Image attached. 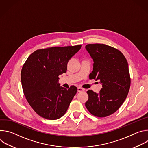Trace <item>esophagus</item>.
<instances>
[{"mask_svg":"<svg viewBox=\"0 0 148 148\" xmlns=\"http://www.w3.org/2000/svg\"><path fill=\"white\" fill-rule=\"evenodd\" d=\"M77 91L78 92H82V91H84V89L81 88V87H78L77 88Z\"/></svg>","mask_w":148,"mask_h":148,"instance_id":"obj_1","label":"esophagus"}]
</instances>
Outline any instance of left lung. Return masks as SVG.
<instances>
[{
  "label": "left lung",
  "instance_id": "left-lung-1",
  "mask_svg": "<svg viewBox=\"0 0 148 148\" xmlns=\"http://www.w3.org/2000/svg\"><path fill=\"white\" fill-rule=\"evenodd\" d=\"M86 49L93 59L90 79L99 81L102 88L99 93L88 90L86 107L97 117L115 112L128 95L131 78L127 60L118 50L103 44H90Z\"/></svg>",
  "mask_w": 148,
  "mask_h": 148
}]
</instances>
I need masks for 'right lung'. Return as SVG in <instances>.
Wrapping results in <instances>:
<instances>
[{
    "label": "right lung",
    "mask_w": 148,
    "mask_h": 148,
    "mask_svg": "<svg viewBox=\"0 0 148 148\" xmlns=\"http://www.w3.org/2000/svg\"><path fill=\"white\" fill-rule=\"evenodd\" d=\"M81 45L40 49L30 54L21 72V81L26 98L33 110L49 120L65 114L77 92L60 86L58 76L67 71V63Z\"/></svg>",
    "instance_id": "right-lung-1"
}]
</instances>
